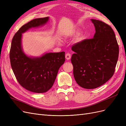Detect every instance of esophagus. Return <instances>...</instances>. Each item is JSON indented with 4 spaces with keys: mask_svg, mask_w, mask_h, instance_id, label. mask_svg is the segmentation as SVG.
<instances>
[{
    "mask_svg": "<svg viewBox=\"0 0 126 126\" xmlns=\"http://www.w3.org/2000/svg\"><path fill=\"white\" fill-rule=\"evenodd\" d=\"M65 58L67 60H69L71 58V55L69 54V53H67L66 54V56H65Z\"/></svg>",
    "mask_w": 126,
    "mask_h": 126,
    "instance_id": "obj_1",
    "label": "esophagus"
}]
</instances>
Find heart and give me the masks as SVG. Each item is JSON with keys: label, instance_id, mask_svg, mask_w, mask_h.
<instances>
[{"label": "heart", "instance_id": "heart-1", "mask_svg": "<svg viewBox=\"0 0 126 126\" xmlns=\"http://www.w3.org/2000/svg\"><path fill=\"white\" fill-rule=\"evenodd\" d=\"M57 43H58V44L59 45H62L63 42H62V40L60 39H57Z\"/></svg>", "mask_w": 126, "mask_h": 126}]
</instances>
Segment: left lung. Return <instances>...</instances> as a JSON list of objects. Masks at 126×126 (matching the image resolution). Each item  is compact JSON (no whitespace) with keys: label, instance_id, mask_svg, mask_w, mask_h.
I'll list each match as a JSON object with an SVG mask.
<instances>
[{"label":"left lung","instance_id":"obj_1","mask_svg":"<svg viewBox=\"0 0 126 126\" xmlns=\"http://www.w3.org/2000/svg\"><path fill=\"white\" fill-rule=\"evenodd\" d=\"M96 33L92 39L73 45L71 62L78 85L85 89H94L112 77L119 56V46L111 27L91 19Z\"/></svg>","mask_w":126,"mask_h":126}]
</instances>
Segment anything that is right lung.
<instances>
[{
  "mask_svg": "<svg viewBox=\"0 0 126 126\" xmlns=\"http://www.w3.org/2000/svg\"><path fill=\"white\" fill-rule=\"evenodd\" d=\"M49 17L37 18L22 26L15 33L10 50L11 68L17 81L24 88L44 93L54 85L59 68L65 61V52H47L39 57L27 55L22 47V33L46 24Z\"/></svg>",
  "mask_w": 126,
  "mask_h": 126,
  "instance_id": "obj_1",
  "label": "right lung"
}]
</instances>
